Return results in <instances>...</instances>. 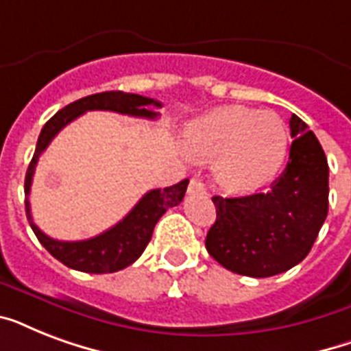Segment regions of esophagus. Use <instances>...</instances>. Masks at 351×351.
<instances>
[{"label":"esophagus","instance_id":"obj_1","mask_svg":"<svg viewBox=\"0 0 351 351\" xmlns=\"http://www.w3.org/2000/svg\"><path fill=\"white\" fill-rule=\"evenodd\" d=\"M189 193L191 195H198V193H206V186L200 178H191L189 182Z\"/></svg>","mask_w":351,"mask_h":351}]
</instances>
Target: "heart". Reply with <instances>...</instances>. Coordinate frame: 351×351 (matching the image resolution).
Here are the masks:
<instances>
[{"label":"heart","mask_w":351,"mask_h":351,"mask_svg":"<svg viewBox=\"0 0 351 351\" xmlns=\"http://www.w3.org/2000/svg\"><path fill=\"white\" fill-rule=\"evenodd\" d=\"M189 153L215 160L217 180L231 193L266 186L282 167L288 153V129L275 112L240 106L208 112L187 127Z\"/></svg>","instance_id":"heart-1"}]
</instances>
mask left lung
Segmentation results:
<instances>
[{"mask_svg":"<svg viewBox=\"0 0 351 351\" xmlns=\"http://www.w3.org/2000/svg\"><path fill=\"white\" fill-rule=\"evenodd\" d=\"M291 147L269 191L213 197L217 220L206 237L215 261L245 277H273L310 253L328 215V160L297 114L289 118Z\"/></svg>","mask_w":351,"mask_h":351,"instance_id":"left-lung-1","label":"left lung"}]
</instances>
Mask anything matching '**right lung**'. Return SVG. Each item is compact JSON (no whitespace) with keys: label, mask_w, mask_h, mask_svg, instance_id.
<instances>
[{"label":"right lung","mask_w":351,"mask_h":351,"mask_svg":"<svg viewBox=\"0 0 351 351\" xmlns=\"http://www.w3.org/2000/svg\"><path fill=\"white\" fill-rule=\"evenodd\" d=\"M162 107V104L153 98H145L140 95H129L121 90H107L98 95L85 96L80 100L69 104L58 111L51 120L47 121L40 132L38 143H36L34 156L30 160L29 169L25 175V211L29 224L41 242V245L51 253L54 258L65 264L67 267L78 269L84 273H114L123 267L131 266L138 256L142 255L145 245L153 237V230L160 217L169 208H175L184 200L187 184L189 180H182L171 187L164 189H151L145 193L140 202L125 215V219L120 220L111 230L96 234L93 239L78 240V242H63L47 237L43 231L34 224L30 215V184L34 175L36 164L40 154L49 147L52 138L62 131L63 127L82 117L87 111H112L129 117L149 118L154 120L158 112L151 111L149 107Z\"/></svg>","instance_id":"obj_1"}]
</instances>
